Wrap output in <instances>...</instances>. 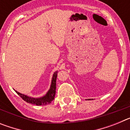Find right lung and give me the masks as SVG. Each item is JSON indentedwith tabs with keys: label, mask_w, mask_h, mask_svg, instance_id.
I'll return each mask as SVG.
<instances>
[{
	"label": "right lung",
	"mask_w": 130,
	"mask_h": 130,
	"mask_svg": "<svg viewBox=\"0 0 130 130\" xmlns=\"http://www.w3.org/2000/svg\"><path fill=\"white\" fill-rule=\"evenodd\" d=\"M57 72H55L53 74V76L52 78V81H51V85L50 87L49 91L46 94V95L40 98H34L29 97L28 96H26L25 94H21L18 92L16 90L15 91L17 92L18 95L20 96L24 101H25L27 103L32 104V105H48L52 102L55 98V93H56V80H57Z\"/></svg>",
	"instance_id": "1"
}]
</instances>
